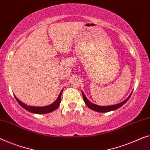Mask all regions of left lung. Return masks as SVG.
<instances>
[{"mask_svg":"<svg viewBox=\"0 0 150 150\" xmlns=\"http://www.w3.org/2000/svg\"><path fill=\"white\" fill-rule=\"evenodd\" d=\"M82 97H83V99L84 101V103L86 105L88 106V108H89L90 109L94 110L95 112H110V111H113V110H115L118 108H120L121 106L123 105L126 102H127L128 100H129L130 97H131V95L132 94V93H131V95H129V97H127V99H125V101H123L122 102H121L120 103L116 104V105H109V106H101V105H96V104L91 103L90 101H88V99L86 98L85 95L84 94V93L82 91Z\"/></svg>","mask_w":150,"mask_h":150,"instance_id":"left-lung-1","label":"left lung"}]
</instances>
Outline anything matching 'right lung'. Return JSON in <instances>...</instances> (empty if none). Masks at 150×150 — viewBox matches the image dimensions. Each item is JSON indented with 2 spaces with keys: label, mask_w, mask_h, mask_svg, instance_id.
Listing matches in <instances>:
<instances>
[{
  "label": "right lung",
  "mask_w": 150,
  "mask_h": 150,
  "mask_svg": "<svg viewBox=\"0 0 150 150\" xmlns=\"http://www.w3.org/2000/svg\"><path fill=\"white\" fill-rule=\"evenodd\" d=\"M63 90L61 91L59 96H58L57 100H56L54 103H53L51 105H47V106H45V107H34V106H30L26 104L23 103L21 102V101H19L18 99L16 97V95H14L15 98L17 100V101L18 102V103L20 105L21 107L23 108H24L25 110L27 111L34 113V114H47V113L51 112L55 110L57 108L59 107L60 102H61V96H62V93Z\"/></svg>",
  "instance_id": "obj_1"
}]
</instances>
